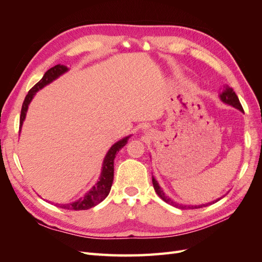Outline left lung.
I'll return each mask as SVG.
<instances>
[{
  "label": "left lung",
  "instance_id": "obj_1",
  "mask_svg": "<svg viewBox=\"0 0 262 262\" xmlns=\"http://www.w3.org/2000/svg\"><path fill=\"white\" fill-rule=\"evenodd\" d=\"M220 97H221L222 101H224V102H226V104H228V105H231V106L237 108L238 110H241V112H244L243 106H242V104H241V101H239L238 97H237V95L235 94V92L233 91V89H231V87H229L228 85H225V86H224V90H223V92H222V94L220 95ZM152 181H153V187H154V189H155L156 193H157L158 195H160L166 203H168V204H170V205H173V207H176V208H178V209H182V210H187V209H190V210L200 209V208L207 207V205H210V204L214 203V201L211 202V203L201 204V205H182V204L175 203V202H173V201L170 199V198L165 195V193L163 192V190L161 189L160 186H158L157 181L155 180L154 177L152 178ZM219 200H220V199H217L216 201H219ZM216 201H215V202H216Z\"/></svg>",
  "mask_w": 262,
  "mask_h": 262
}]
</instances>
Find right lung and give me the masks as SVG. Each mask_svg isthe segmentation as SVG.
Here are the masks:
<instances>
[{"instance_id":"1","label":"right lung","mask_w":262,"mask_h":262,"mask_svg":"<svg viewBox=\"0 0 262 262\" xmlns=\"http://www.w3.org/2000/svg\"><path fill=\"white\" fill-rule=\"evenodd\" d=\"M68 68L64 66L58 64L53 68H51L50 70L47 71L45 73V75L42 76V78L39 81L36 85H34V87H31L30 91L28 92V94L26 95L25 100L23 102L21 106V112H20V119H19V128H21L23 121L25 120L26 117V113L28 109V105L29 102L33 99V97L35 96L36 92H38L39 90H41L43 86H46L47 84L51 83L53 80H55L58 76H60L61 74H63L64 72H67ZM130 137H126L122 140H120L117 143H115L110 149L108 150V153L104 160V164H102V171L101 175L99 178V181L95 185L89 192H87L83 198H81L80 200H77L73 203H68V204H58V207L62 208V209H67V210H75V211H80V210H87L91 209L95 205H97L98 203H100L109 194L110 189H112L113 186V181H114V161L117 152L120 148H122L125 144L126 141H128ZM57 205V204H55Z\"/></svg>"}]
</instances>
